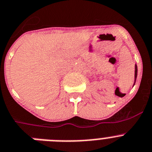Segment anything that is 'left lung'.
Wrapping results in <instances>:
<instances>
[{"instance_id":"obj_1","label":"left lung","mask_w":152,"mask_h":152,"mask_svg":"<svg viewBox=\"0 0 152 152\" xmlns=\"http://www.w3.org/2000/svg\"><path fill=\"white\" fill-rule=\"evenodd\" d=\"M137 75H138V67H137V64H135V66H134V84H133V87H134V84H135V82H136ZM116 95H118V94H116Z\"/></svg>"}]
</instances>
